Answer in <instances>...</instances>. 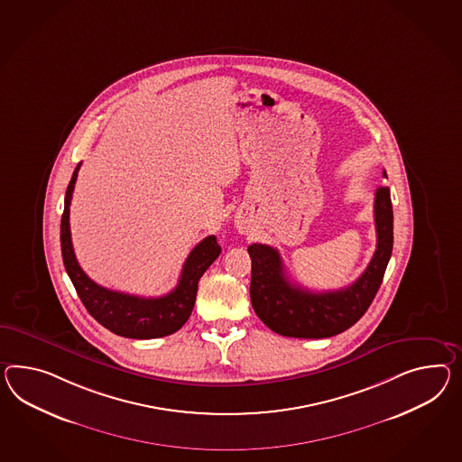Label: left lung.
<instances>
[{
	"instance_id": "8db88e82",
	"label": "left lung",
	"mask_w": 462,
	"mask_h": 462,
	"mask_svg": "<svg viewBox=\"0 0 462 462\" xmlns=\"http://www.w3.org/2000/svg\"><path fill=\"white\" fill-rule=\"evenodd\" d=\"M383 178H387L383 171ZM377 249L358 280L335 291H310L288 280L278 249L254 243L251 256V305L261 321L283 337L327 338L356 325L379 291L393 246L391 189L375 192Z\"/></svg>"
}]
</instances>
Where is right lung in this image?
<instances>
[{
  "mask_svg": "<svg viewBox=\"0 0 462 462\" xmlns=\"http://www.w3.org/2000/svg\"><path fill=\"white\" fill-rule=\"evenodd\" d=\"M80 164L71 174L65 194V209L60 225V243L65 270L87 311L106 330L125 338H159L178 331L192 313L198 283L204 272L219 256L216 236H208L192 249L182 266L179 283L171 293L159 298L127 295L92 282L79 264L70 236V202Z\"/></svg>",
  "mask_w": 462,
  "mask_h": 462,
  "instance_id": "add662e5",
  "label": "right lung"
}]
</instances>
